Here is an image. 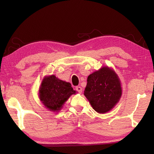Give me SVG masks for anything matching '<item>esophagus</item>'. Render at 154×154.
Instances as JSON below:
<instances>
[{"mask_svg":"<svg viewBox=\"0 0 154 154\" xmlns=\"http://www.w3.org/2000/svg\"><path fill=\"white\" fill-rule=\"evenodd\" d=\"M75 89H76V91H78V92H79V93H82V91H83V89H82V87H81L80 86L76 87V88H75Z\"/></svg>","mask_w":154,"mask_h":154,"instance_id":"esophagus-1","label":"esophagus"}]
</instances>
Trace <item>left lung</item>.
Segmentation results:
<instances>
[{
    "mask_svg": "<svg viewBox=\"0 0 154 154\" xmlns=\"http://www.w3.org/2000/svg\"><path fill=\"white\" fill-rule=\"evenodd\" d=\"M84 95L97 112L104 114L112 109L122 95V87L112 69L103 67L89 75Z\"/></svg>",
    "mask_w": 154,
    "mask_h": 154,
    "instance_id": "left-lung-1",
    "label": "left lung"
}]
</instances>
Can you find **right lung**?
Here are the masks:
<instances>
[{"label":"right lung","instance_id":"1","mask_svg":"<svg viewBox=\"0 0 154 154\" xmlns=\"http://www.w3.org/2000/svg\"><path fill=\"white\" fill-rule=\"evenodd\" d=\"M75 93L69 83L51 75L43 79L39 89V98L48 109L59 112L70 96Z\"/></svg>","mask_w":154,"mask_h":154}]
</instances>
